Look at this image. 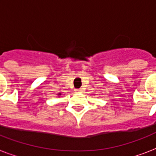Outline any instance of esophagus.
I'll use <instances>...</instances> for the list:
<instances>
[{"label": "esophagus", "instance_id": "obj_1", "mask_svg": "<svg viewBox=\"0 0 156 156\" xmlns=\"http://www.w3.org/2000/svg\"><path fill=\"white\" fill-rule=\"evenodd\" d=\"M81 90H82V89H81V88H78V89H75L76 92H80Z\"/></svg>", "mask_w": 156, "mask_h": 156}]
</instances>
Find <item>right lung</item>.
<instances>
[{"mask_svg":"<svg viewBox=\"0 0 156 156\" xmlns=\"http://www.w3.org/2000/svg\"><path fill=\"white\" fill-rule=\"evenodd\" d=\"M61 95V93H58V96L59 95Z\"/></svg>","mask_w":156,"mask_h":156,"instance_id":"obj_1","label":"right lung"}]
</instances>
